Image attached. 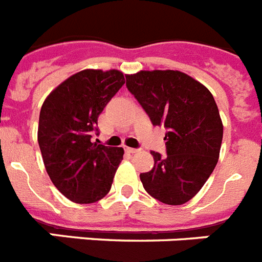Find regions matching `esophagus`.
I'll return each instance as SVG.
<instances>
[{
    "label": "esophagus",
    "mask_w": 262,
    "mask_h": 262,
    "mask_svg": "<svg viewBox=\"0 0 262 262\" xmlns=\"http://www.w3.org/2000/svg\"><path fill=\"white\" fill-rule=\"evenodd\" d=\"M125 150L127 151V153H132V155H135V153H138L140 151V149H135V148H126Z\"/></svg>",
    "instance_id": "obj_1"
}]
</instances>
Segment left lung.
I'll return each mask as SVG.
<instances>
[{"label": "left lung", "mask_w": 262, "mask_h": 262, "mask_svg": "<svg viewBox=\"0 0 262 262\" xmlns=\"http://www.w3.org/2000/svg\"><path fill=\"white\" fill-rule=\"evenodd\" d=\"M126 88L155 126L166 129V156L150 151L155 166L141 173L145 190L168 205L192 200L216 168L223 121L212 93L179 70L126 74Z\"/></svg>", "instance_id": "8db88e82"}]
</instances>
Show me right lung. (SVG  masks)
Segmentation results:
<instances>
[{
    "label": "right lung",
    "instance_id": "right-lung-1",
    "mask_svg": "<svg viewBox=\"0 0 262 262\" xmlns=\"http://www.w3.org/2000/svg\"><path fill=\"white\" fill-rule=\"evenodd\" d=\"M125 83L122 72L85 69L43 101L38 145L50 180L70 201L92 204L109 193L124 149L93 142L97 120Z\"/></svg>",
    "mask_w": 262,
    "mask_h": 262
}]
</instances>
